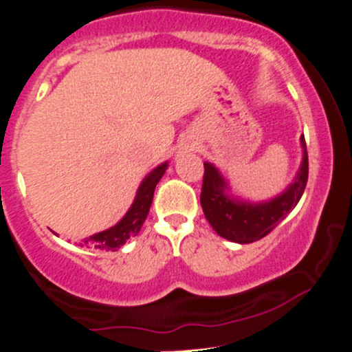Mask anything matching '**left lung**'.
Listing matches in <instances>:
<instances>
[{"instance_id":"8db88e82","label":"left lung","mask_w":352,"mask_h":352,"mask_svg":"<svg viewBox=\"0 0 352 352\" xmlns=\"http://www.w3.org/2000/svg\"><path fill=\"white\" fill-rule=\"evenodd\" d=\"M303 160L293 183L280 196L267 202H247L227 196L226 179L219 169L204 163L201 206L212 229L235 243L260 241L275 229L298 204L308 183V151L305 136L300 138Z\"/></svg>"}]
</instances>
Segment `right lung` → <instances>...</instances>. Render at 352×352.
I'll return each mask as SVG.
<instances>
[{"mask_svg":"<svg viewBox=\"0 0 352 352\" xmlns=\"http://www.w3.org/2000/svg\"><path fill=\"white\" fill-rule=\"evenodd\" d=\"M166 168L168 163L160 164L158 168L153 169L150 175L144 177L143 183L140 184L138 192H136L133 204L128 209V212L123 216L122 221L117 222L113 227H110V229L103 230V232L94 234L84 239V241H80V245L90 247V249L117 250L128 239L135 237L140 232V229H142L148 212H150L155 188L160 183L161 177H163Z\"/></svg>","mask_w":352,"mask_h":352,"instance_id":"add662e5","label":"right lung"}]
</instances>
